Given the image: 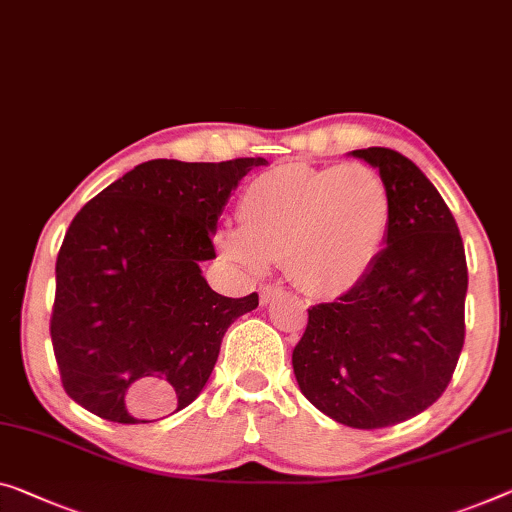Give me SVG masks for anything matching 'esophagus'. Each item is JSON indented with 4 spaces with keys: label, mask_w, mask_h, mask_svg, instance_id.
Here are the masks:
<instances>
[{
    "label": "esophagus",
    "mask_w": 512,
    "mask_h": 512,
    "mask_svg": "<svg viewBox=\"0 0 512 512\" xmlns=\"http://www.w3.org/2000/svg\"><path fill=\"white\" fill-rule=\"evenodd\" d=\"M280 294H282L280 287H262L259 289V303L269 305L273 299H278Z\"/></svg>",
    "instance_id": "1"
}]
</instances>
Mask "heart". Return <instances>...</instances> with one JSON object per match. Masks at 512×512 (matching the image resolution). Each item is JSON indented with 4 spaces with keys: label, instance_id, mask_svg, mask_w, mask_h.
<instances>
[{
    "label": "heart",
    "instance_id": "heart-1",
    "mask_svg": "<svg viewBox=\"0 0 512 512\" xmlns=\"http://www.w3.org/2000/svg\"><path fill=\"white\" fill-rule=\"evenodd\" d=\"M239 227H223L227 262L262 276L282 262L308 296H342L370 276L393 225L391 188L363 163L273 167L243 188Z\"/></svg>",
    "mask_w": 512,
    "mask_h": 512
}]
</instances>
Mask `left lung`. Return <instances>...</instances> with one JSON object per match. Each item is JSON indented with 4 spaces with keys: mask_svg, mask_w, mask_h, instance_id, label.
<instances>
[{
    "mask_svg": "<svg viewBox=\"0 0 512 512\" xmlns=\"http://www.w3.org/2000/svg\"><path fill=\"white\" fill-rule=\"evenodd\" d=\"M391 188L393 225L352 292L308 310L292 365L301 393L333 421L377 430L441 398L464 345L467 257L451 209L407 156L352 151Z\"/></svg>",
    "mask_w": 512,
    "mask_h": 512,
    "instance_id": "left-lung-1",
    "label": "left lung"
}]
</instances>
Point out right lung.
Segmentation results:
<instances>
[{
	"label": "right lung",
	"mask_w": 512,
	"mask_h": 512,
	"mask_svg": "<svg viewBox=\"0 0 512 512\" xmlns=\"http://www.w3.org/2000/svg\"><path fill=\"white\" fill-rule=\"evenodd\" d=\"M264 158L149 160L73 218L57 255L50 335L61 384L112 423H154L204 391L225 331L259 305L209 287L200 264L239 181Z\"/></svg>",
	"instance_id": "add662e5"
}]
</instances>
